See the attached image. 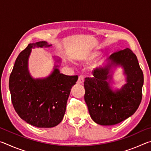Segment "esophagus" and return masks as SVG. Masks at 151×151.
Listing matches in <instances>:
<instances>
[{"label": "esophagus", "instance_id": "1", "mask_svg": "<svg viewBox=\"0 0 151 151\" xmlns=\"http://www.w3.org/2000/svg\"><path fill=\"white\" fill-rule=\"evenodd\" d=\"M84 82V76L83 75H79L77 83L78 84H83Z\"/></svg>", "mask_w": 151, "mask_h": 151}]
</instances>
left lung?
Returning a JSON list of instances; mask_svg holds the SVG:
<instances>
[{
	"label": "left lung",
	"mask_w": 151,
	"mask_h": 151,
	"mask_svg": "<svg viewBox=\"0 0 151 151\" xmlns=\"http://www.w3.org/2000/svg\"><path fill=\"white\" fill-rule=\"evenodd\" d=\"M111 61L103 68L93 71V77L85 78V101L92 119L101 125H114L132 115L142 100L144 77L137 56L129 48L111 55ZM112 63L121 64L127 76V83L121 90L112 91L108 79ZM110 81V80H109Z\"/></svg>",
	"instance_id": "1"
}]
</instances>
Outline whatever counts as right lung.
I'll use <instances>...</instances> for the list:
<instances>
[{
    "label": "right lung",
    "mask_w": 151,
    "mask_h": 151,
    "mask_svg": "<svg viewBox=\"0 0 151 151\" xmlns=\"http://www.w3.org/2000/svg\"><path fill=\"white\" fill-rule=\"evenodd\" d=\"M44 46L50 45L45 41L29 44L20 53L10 75L9 89L12 105L20 118L32 126L51 128L62 121L78 76L63 75L55 68L47 78L33 79L28 71V58L32 47Z\"/></svg>",
    "instance_id": "add662e5"
}]
</instances>
